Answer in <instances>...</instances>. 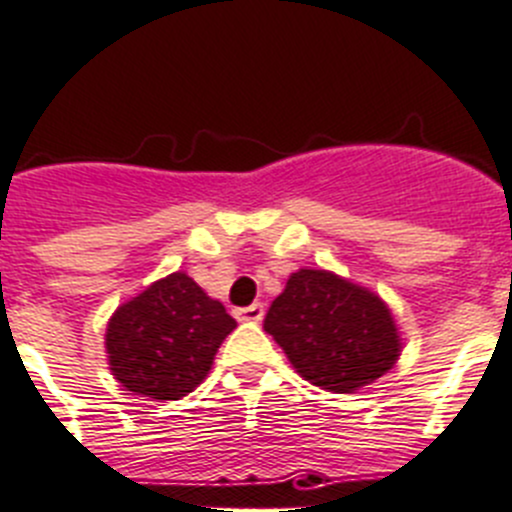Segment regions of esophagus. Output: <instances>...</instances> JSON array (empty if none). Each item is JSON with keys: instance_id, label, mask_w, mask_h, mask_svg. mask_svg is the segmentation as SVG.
Returning a JSON list of instances; mask_svg holds the SVG:
<instances>
[{"instance_id": "34e87169", "label": "esophagus", "mask_w": 512, "mask_h": 512, "mask_svg": "<svg viewBox=\"0 0 512 512\" xmlns=\"http://www.w3.org/2000/svg\"><path fill=\"white\" fill-rule=\"evenodd\" d=\"M264 304L261 302H253V304H248V307H243V309H236V317L241 322H261L264 320Z\"/></svg>"}]
</instances>
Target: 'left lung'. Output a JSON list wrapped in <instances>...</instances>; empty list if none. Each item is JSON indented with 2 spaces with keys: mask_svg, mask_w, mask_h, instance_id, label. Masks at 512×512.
<instances>
[{
  "mask_svg": "<svg viewBox=\"0 0 512 512\" xmlns=\"http://www.w3.org/2000/svg\"><path fill=\"white\" fill-rule=\"evenodd\" d=\"M264 330L312 386L355 393L386 375L403 350L393 312L368 287L327 269H299L271 302Z\"/></svg>",
  "mask_w": 512,
  "mask_h": 512,
  "instance_id": "1",
  "label": "left lung"
}]
</instances>
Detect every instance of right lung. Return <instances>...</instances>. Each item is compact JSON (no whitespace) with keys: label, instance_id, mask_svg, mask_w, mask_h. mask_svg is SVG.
Returning a JSON list of instances; mask_svg holds the SVG:
<instances>
[{"label":"right lung","instance_id":"add662e5","mask_svg":"<svg viewBox=\"0 0 512 512\" xmlns=\"http://www.w3.org/2000/svg\"><path fill=\"white\" fill-rule=\"evenodd\" d=\"M236 320L185 271L119 304L106 325V360L126 391L177 401L208 378Z\"/></svg>","mask_w":512,"mask_h":512}]
</instances>
